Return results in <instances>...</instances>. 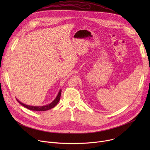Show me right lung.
<instances>
[{
  "label": "right lung",
  "mask_w": 150,
  "mask_h": 150,
  "mask_svg": "<svg viewBox=\"0 0 150 150\" xmlns=\"http://www.w3.org/2000/svg\"><path fill=\"white\" fill-rule=\"evenodd\" d=\"M61 93H62V90L60 89L56 97L54 98V100L53 101H52L49 104H46V105H41V106H39V105L38 106H34V105H28V104H24L22 102H21L17 98H16V100L18 101V102L19 103H20L21 105H23L24 107H25V108H26L27 109H28L29 110H34V111H46V110H48L49 109H51L53 108L58 103V102L60 100Z\"/></svg>",
  "instance_id": "1"
}]
</instances>
